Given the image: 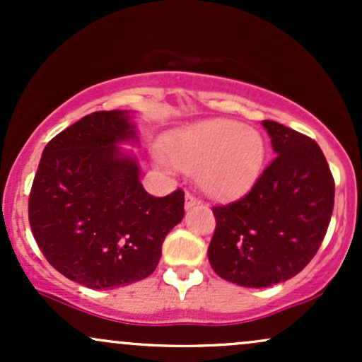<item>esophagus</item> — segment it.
<instances>
[{
	"instance_id": "obj_1",
	"label": "esophagus",
	"mask_w": 362,
	"mask_h": 362,
	"mask_svg": "<svg viewBox=\"0 0 362 362\" xmlns=\"http://www.w3.org/2000/svg\"><path fill=\"white\" fill-rule=\"evenodd\" d=\"M199 201L195 199V195H192L190 192L185 194V209H192L194 206H197Z\"/></svg>"
}]
</instances>
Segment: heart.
<instances>
[{"label": "heart", "instance_id": "obj_1", "mask_svg": "<svg viewBox=\"0 0 362 362\" xmlns=\"http://www.w3.org/2000/svg\"><path fill=\"white\" fill-rule=\"evenodd\" d=\"M167 155L180 170L197 172L199 185L207 195L233 199L259 178L265 143L255 129L236 120L216 119L172 132Z\"/></svg>", "mask_w": 362, "mask_h": 362}]
</instances>
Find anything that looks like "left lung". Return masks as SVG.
<instances>
[{
	"mask_svg": "<svg viewBox=\"0 0 362 362\" xmlns=\"http://www.w3.org/2000/svg\"><path fill=\"white\" fill-rule=\"evenodd\" d=\"M276 158L240 201L213 207L211 267L243 288H269L296 276L318 252L334 211V177L308 136L262 122Z\"/></svg>",
	"mask_w": 362,
	"mask_h": 362,
	"instance_id": "1",
	"label": "left lung"
}]
</instances>
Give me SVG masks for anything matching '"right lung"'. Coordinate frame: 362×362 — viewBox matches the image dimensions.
<instances>
[{
  "instance_id": "obj_1",
  "label": "right lung",
  "mask_w": 362,
  "mask_h": 362,
  "mask_svg": "<svg viewBox=\"0 0 362 362\" xmlns=\"http://www.w3.org/2000/svg\"><path fill=\"white\" fill-rule=\"evenodd\" d=\"M138 143L132 112H93L44 148L28 219L56 271L90 289H114L146 279L165 236L184 218V192L153 197L139 163L120 148Z\"/></svg>"
}]
</instances>
